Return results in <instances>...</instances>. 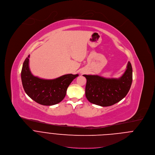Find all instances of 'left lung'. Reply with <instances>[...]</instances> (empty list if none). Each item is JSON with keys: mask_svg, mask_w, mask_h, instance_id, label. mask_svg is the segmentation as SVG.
Here are the masks:
<instances>
[{"mask_svg": "<svg viewBox=\"0 0 155 155\" xmlns=\"http://www.w3.org/2000/svg\"><path fill=\"white\" fill-rule=\"evenodd\" d=\"M87 80L86 97L96 105L107 107L123 99L132 83V68L130 61L123 75L118 78H106L97 75H83Z\"/></svg>", "mask_w": 155, "mask_h": 155, "instance_id": "1", "label": "left lung"}]
</instances>
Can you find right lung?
Instances as JSON below:
<instances>
[{
  "label": "right lung",
  "mask_w": 155,
  "mask_h": 155,
  "mask_svg": "<svg viewBox=\"0 0 155 155\" xmlns=\"http://www.w3.org/2000/svg\"><path fill=\"white\" fill-rule=\"evenodd\" d=\"M28 57L23 62L21 78L26 94L37 103L52 106L61 102L71 82L78 74H66L53 80H45L34 76L29 68Z\"/></svg>",
  "instance_id": "right-lung-1"
}]
</instances>
